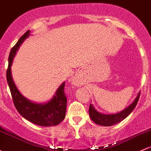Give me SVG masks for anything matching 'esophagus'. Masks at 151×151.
Wrapping results in <instances>:
<instances>
[{
	"label": "esophagus",
	"mask_w": 151,
	"mask_h": 151,
	"mask_svg": "<svg viewBox=\"0 0 151 151\" xmlns=\"http://www.w3.org/2000/svg\"><path fill=\"white\" fill-rule=\"evenodd\" d=\"M73 82H74V85H81V84H82V81H81L80 79H79V77H74V80H73Z\"/></svg>",
	"instance_id": "34e87169"
}]
</instances>
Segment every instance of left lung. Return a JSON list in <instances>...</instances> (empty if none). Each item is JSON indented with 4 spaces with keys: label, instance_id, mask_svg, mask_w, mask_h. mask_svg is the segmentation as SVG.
Here are the masks:
<instances>
[{
    "label": "left lung",
    "instance_id": "obj_1",
    "mask_svg": "<svg viewBox=\"0 0 151 151\" xmlns=\"http://www.w3.org/2000/svg\"><path fill=\"white\" fill-rule=\"evenodd\" d=\"M139 96H140V92L138 93L137 96L136 97L134 101L130 106L126 108L124 110L114 114H104L99 113L95 109L93 105L90 104V107H89V114H90V119L97 124L105 127L112 126L116 124L119 123L122 120L124 119L127 116H128L131 114V112L134 110L139 101Z\"/></svg>",
    "mask_w": 151,
    "mask_h": 151
}]
</instances>
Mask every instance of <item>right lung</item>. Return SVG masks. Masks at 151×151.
<instances>
[{
    "label": "right lung",
    "mask_w": 151,
    "mask_h": 151,
    "mask_svg": "<svg viewBox=\"0 0 151 151\" xmlns=\"http://www.w3.org/2000/svg\"><path fill=\"white\" fill-rule=\"evenodd\" d=\"M29 35V30L20 37L11 50L9 57V66L6 71V79L12 93L14 104L18 112L27 120L35 124L43 127L55 126L64 119L66 109V99L64 93L65 82L55 92L54 96L46 104H35L24 98L14 84L11 66L16 53L22 42Z\"/></svg>",
    "instance_id": "1"
}]
</instances>
